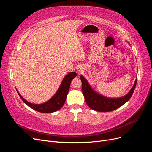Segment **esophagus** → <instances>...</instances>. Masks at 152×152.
Wrapping results in <instances>:
<instances>
[{"label":"esophagus","instance_id":"esophagus-1","mask_svg":"<svg viewBox=\"0 0 152 152\" xmlns=\"http://www.w3.org/2000/svg\"><path fill=\"white\" fill-rule=\"evenodd\" d=\"M77 71L78 73H82V72L84 71V69H83V68H82V66H78V67H77Z\"/></svg>","mask_w":152,"mask_h":152}]
</instances>
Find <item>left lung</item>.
Wrapping results in <instances>:
<instances>
[{
	"label": "left lung",
	"instance_id": "8db88e82",
	"mask_svg": "<svg viewBox=\"0 0 152 152\" xmlns=\"http://www.w3.org/2000/svg\"><path fill=\"white\" fill-rule=\"evenodd\" d=\"M80 80L82 81V93L87 104L90 108L95 111L102 112L113 111L127 103L134 93L137 82L136 78L131 89L122 97L108 98L96 91L83 75H80Z\"/></svg>",
	"mask_w": 152,
	"mask_h": 152
}]
</instances>
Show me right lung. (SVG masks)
Here are the masks:
<instances>
[{"mask_svg":"<svg viewBox=\"0 0 152 152\" xmlns=\"http://www.w3.org/2000/svg\"><path fill=\"white\" fill-rule=\"evenodd\" d=\"M77 73L75 72H72L68 73L65 76L59 86L58 89L51 98L48 101L43 103L34 104L31 103L28 101H26L23 96L19 93V92L16 89L18 94L20 97L26 105L34 109L36 111L41 113H53L58 111L60 109L65 103L66 96L68 93L69 89H70V83L73 79L77 76Z\"/></svg>","mask_w":152,"mask_h":152,"instance_id":"add662e5","label":"right lung"}]
</instances>
